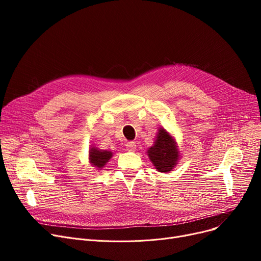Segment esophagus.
Here are the masks:
<instances>
[{
	"instance_id": "esophagus-1",
	"label": "esophagus",
	"mask_w": 261,
	"mask_h": 261,
	"mask_svg": "<svg viewBox=\"0 0 261 261\" xmlns=\"http://www.w3.org/2000/svg\"><path fill=\"white\" fill-rule=\"evenodd\" d=\"M126 148H127L128 151L133 152V151H135L136 145H135V143H134V142H127V143H126Z\"/></svg>"
}]
</instances>
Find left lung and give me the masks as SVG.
<instances>
[{
  "instance_id": "obj_1",
  "label": "left lung",
  "mask_w": 261,
  "mask_h": 261,
  "mask_svg": "<svg viewBox=\"0 0 261 261\" xmlns=\"http://www.w3.org/2000/svg\"><path fill=\"white\" fill-rule=\"evenodd\" d=\"M148 155L159 171L168 172L176 165L179 151L172 136L161 129L154 145L148 150Z\"/></svg>"
}]
</instances>
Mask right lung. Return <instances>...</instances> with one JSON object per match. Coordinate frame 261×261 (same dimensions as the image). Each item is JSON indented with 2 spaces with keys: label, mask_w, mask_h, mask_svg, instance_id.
<instances>
[{
  "label": "right lung",
  "mask_w": 261,
  "mask_h": 261,
  "mask_svg": "<svg viewBox=\"0 0 261 261\" xmlns=\"http://www.w3.org/2000/svg\"><path fill=\"white\" fill-rule=\"evenodd\" d=\"M112 158L111 151H102L96 148H92L90 150V162L94 167L101 168L106 165V163Z\"/></svg>",
  "instance_id": "add662e5"
}]
</instances>
